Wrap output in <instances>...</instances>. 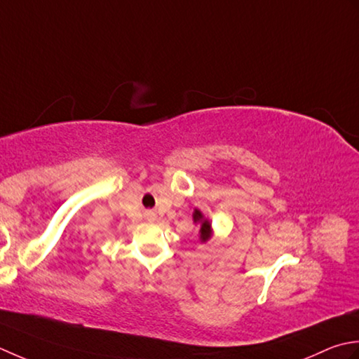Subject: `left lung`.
Segmentation results:
<instances>
[{
	"label": "left lung",
	"mask_w": 359,
	"mask_h": 359,
	"mask_svg": "<svg viewBox=\"0 0 359 359\" xmlns=\"http://www.w3.org/2000/svg\"><path fill=\"white\" fill-rule=\"evenodd\" d=\"M194 222L201 224V228H200V240L204 243V241H208L210 238V236H212V224H210L209 220H206V218L203 217V214H201L198 209H195V212H194Z\"/></svg>",
	"instance_id": "8db88e82"
}]
</instances>
